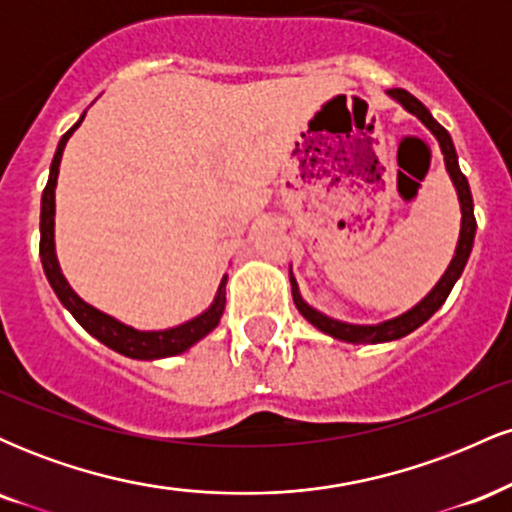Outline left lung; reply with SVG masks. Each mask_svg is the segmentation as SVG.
I'll return each mask as SVG.
<instances>
[{
	"mask_svg": "<svg viewBox=\"0 0 512 512\" xmlns=\"http://www.w3.org/2000/svg\"><path fill=\"white\" fill-rule=\"evenodd\" d=\"M387 96L395 98V101L402 105L404 110H409L411 115L419 117V120L424 122L428 129H431L433 137L438 139L440 151H443V156H445V168H448L452 185H455V190H457V199H460V211H462L460 238H457L455 255H452L448 269H445V274L440 276L438 284L428 291V296L424 298V301H419L414 308L407 310V313H402L399 317H392V320L380 322V325H351V322L334 320V317H327L325 313H320V310L310 308V305L303 301L296 279H293V274H291V293H293V303H296L298 313H301L305 320H308L313 327H317L320 332L330 334V337L342 339V342H349V344L395 342V339L407 337V334L414 332L416 327L424 325L428 317L436 313L440 305L445 303V298L450 296L455 281L462 276L464 264H467L469 252H472V245H474V233H477L472 190H469V182L462 175L460 163H457V151H455V144H452L448 129H445L443 125H438V122L433 120V115L428 113L426 105L421 103L419 98L411 96L409 91H404V88H390V91H387Z\"/></svg>",
	"mask_w": 512,
	"mask_h": 512,
	"instance_id": "8db88e82",
	"label": "left lung"
}]
</instances>
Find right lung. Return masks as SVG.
Returning <instances> with one entry per match:
<instances>
[{"instance_id":"right-lung-1","label":"right lung","mask_w":512,"mask_h":512,"mask_svg":"<svg viewBox=\"0 0 512 512\" xmlns=\"http://www.w3.org/2000/svg\"><path fill=\"white\" fill-rule=\"evenodd\" d=\"M86 113L79 117V122L64 132V137L57 144L55 158H52L50 166V178L48 185L43 190V199H40V262H43L45 276H48L52 291L57 293L60 303L69 313L74 315V320L79 322L84 330L96 337L98 342L108 346V349L117 351V354L127 358H139V361H154V358H166V356H178L182 351L190 349L192 344H197L199 339H204L207 334L219 325L223 308H226V281L228 276H223L219 291H216L214 303L204 310L202 315L192 317V320L182 322L178 327H170V330H158V332H142L134 330V327L125 325V322L115 320V317L101 313L98 308L88 305L76 296L69 281L64 279L60 262L55 255V187H57V175H60V161L62 151L67 146L69 137L74 134V129L81 125Z\"/></svg>"}]
</instances>
